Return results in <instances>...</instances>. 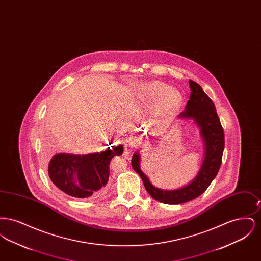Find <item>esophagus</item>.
I'll list each match as a JSON object with an SVG mask.
<instances>
[{"label":"esophagus","mask_w":261,"mask_h":261,"mask_svg":"<svg viewBox=\"0 0 261 261\" xmlns=\"http://www.w3.org/2000/svg\"><path fill=\"white\" fill-rule=\"evenodd\" d=\"M127 142H128L129 146L131 148H133V149H137V148H139L142 145V140L137 136L129 137Z\"/></svg>","instance_id":"1"}]
</instances>
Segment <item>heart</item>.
<instances>
[{
	"mask_svg": "<svg viewBox=\"0 0 261 261\" xmlns=\"http://www.w3.org/2000/svg\"><path fill=\"white\" fill-rule=\"evenodd\" d=\"M138 98L149 105L158 103L159 112L165 115H172L183 106V96L162 81H151L137 86Z\"/></svg>",
	"mask_w": 261,
	"mask_h": 261,
	"instance_id": "obj_1",
	"label": "heart"
}]
</instances>
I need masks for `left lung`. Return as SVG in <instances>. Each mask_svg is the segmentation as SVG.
Wrapping results in <instances>:
<instances>
[{
    "label": "left lung",
    "instance_id": "1",
    "mask_svg": "<svg viewBox=\"0 0 261 261\" xmlns=\"http://www.w3.org/2000/svg\"><path fill=\"white\" fill-rule=\"evenodd\" d=\"M191 96L184 112L179 118H191L199 125L201 136L205 142V156L197 177L189 185L181 189L165 191L152 186L149 178L140 169V156L135 152L132 158L133 169L139 174L149 195L160 202L180 204L198 198L211 185L216 177L222 162L225 138L222 125L215 106L202 88L193 80H189Z\"/></svg>",
    "mask_w": 261,
    "mask_h": 261
}]
</instances>
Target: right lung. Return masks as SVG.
<instances>
[{
    "instance_id": "obj_1",
    "label": "right lung",
    "mask_w": 261,
    "mask_h": 261,
    "mask_svg": "<svg viewBox=\"0 0 261 261\" xmlns=\"http://www.w3.org/2000/svg\"><path fill=\"white\" fill-rule=\"evenodd\" d=\"M122 152L123 146L120 145L85 155L59 153L50 160L49 176L56 186L72 198L96 199L108 190L112 158Z\"/></svg>"
}]
</instances>
